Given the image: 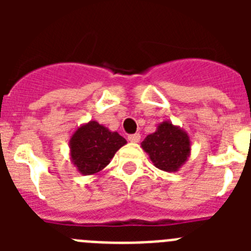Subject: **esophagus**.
<instances>
[{"instance_id":"obj_1","label":"esophagus","mask_w":251,"mask_h":251,"mask_svg":"<svg viewBox=\"0 0 251 251\" xmlns=\"http://www.w3.org/2000/svg\"><path fill=\"white\" fill-rule=\"evenodd\" d=\"M139 139H141V134L139 133H134V134H129L128 136V141L132 142V143H137V142H139Z\"/></svg>"}]
</instances>
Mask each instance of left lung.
Masks as SVG:
<instances>
[{"instance_id":"1","label":"left lung","mask_w":251,"mask_h":251,"mask_svg":"<svg viewBox=\"0 0 251 251\" xmlns=\"http://www.w3.org/2000/svg\"><path fill=\"white\" fill-rule=\"evenodd\" d=\"M141 147L158 170L177 172L190 158L191 139L182 128L163 121L157 126L156 132L146 137Z\"/></svg>"}]
</instances>
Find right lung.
Instances as JSON below:
<instances>
[{"label":"right lung","mask_w":251,"mask_h":251,"mask_svg":"<svg viewBox=\"0 0 251 251\" xmlns=\"http://www.w3.org/2000/svg\"><path fill=\"white\" fill-rule=\"evenodd\" d=\"M127 141L98 122L81 124L70 137V161L79 174L92 176L109 165L119 148Z\"/></svg>","instance_id":"right-lung-1"}]
</instances>
